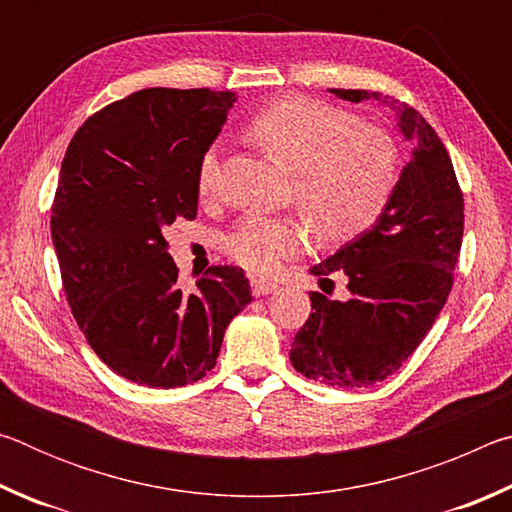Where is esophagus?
Wrapping results in <instances>:
<instances>
[{
    "mask_svg": "<svg viewBox=\"0 0 512 512\" xmlns=\"http://www.w3.org/2000/svg\"><path fill=\"white\" fill-rule=\"evenodd\" d=\"M277 287L275 282L271 280H262V277H250V289H253L255 296H266Z\"/></svg>",
    "mask_w": 512,
    "mask_h": 512,
    "instance_id": "1",
    "label": "esophagus"
}]
</instances>
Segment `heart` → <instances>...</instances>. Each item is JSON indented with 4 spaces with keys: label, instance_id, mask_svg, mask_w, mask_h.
Returning <instances> with one entry per match:
<instances>
[{
    "label": "heart",
    "instance_id": "heart-1",
    "mask_svg": "<svg viewBox=\"0 0 512 512\" xmlns=\"http://www.w3.org/2000/svg\"><path fill=\"white\" fill-rule=\"evenodd\" d=\"M248 135L293 171V198L325 239L361 235L395 192V142L325 101L284 97L248 121ZM219 171L221 144L214 142L198 158L201 198L216 194ZM221 248L248 271L268 273L307 248V225L296 216L248 214L223 237Z\"/></svg>",
    "mask_w": 512,
    "mask_h": 512
}]
</instances>
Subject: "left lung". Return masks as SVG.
Masks as SVG:
<instances>
[{"instance_id": "left-lung-1", "label": "left lung", "mask_w": 512, "mask_h": 512, "mask_svg": "<svg viewBox=\"0 0 512 512\" xmlns=\"http://www.w3.org/2000/svg\"><path fill=\"white\" fill-rule=\"evenodd\" d=\"M332 92L354 103L381 97L372 90ZM397 115L413 151L386 210L372 230L311 268L323 282L341 273L350 298L311 291V314L293 339V368L334 388L393 375L436 323L454 284L465 203L452 158L418 110L400 103Z\"/></svg>"}]
</instances>
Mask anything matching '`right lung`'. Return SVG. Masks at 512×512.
I'll return each instance as SVG.
<instances>
[{
  "instance_id": "1",
  "label": "right lung",
  "mask_w": 512,
  "mask_h": 512,
  "mask_svg": "<svg viewBox=\"0 0 512 512\" xmlns=\"http://www.w3.org/2000/svg\"><path fill=\"white\" fill-rule=\"evenodd\" d=\"M235 99L140 90L85 119L65 151L51 207L65 296L90 348L133 384L205 377L225 327L253 298L239 266H210L183 291L164 239L176 219H196L198 158Z\"/></svg>"
}]
</instances>
